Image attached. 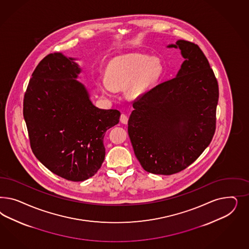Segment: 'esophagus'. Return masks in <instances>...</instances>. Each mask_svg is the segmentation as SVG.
<instances>
[{
    "label": "esophagus",
    "instance_id": "34e87169",
    "mask_svg": "<svg viewBox=\"0 0 249 249\" xmlns=\"http://www.w3.org/2000/svg\"><path fill=\"white\" fill-rule=\"evenodd\" d=\"M120 120H121V123L127 124V123H128V117L126 114H121V119H120Z\"/></svg>",
    "mask_w": 249,
    "mask_h": 249
}]
</instances>
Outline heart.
<instances>
[{
    "instance_id": "obj_1",
    "label": "heart",
    "mask_w": 249,
    "mask_h": 249,
    "mask_svg": "<svg viewBox=\"0 0 249 249\" xmlns=\"http://www.w3.org/2000/svg\"><path fill=\"white\" fill-rule=\"evenodd\" d=\"M158 59H150L141 53H128L114 57L107 65V76L97 78V85L107 96H114L118 89L127 88L130 98H137L154 83L161 74Z\"/></svg>"
}]
</instances>
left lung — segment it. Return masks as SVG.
Instances as JSON below:
<instances>
[{"mask_svg": "<svg viewBox=\"0 0 249 249\" xmlns=\"http://www.w3.org/2000/svg\"><path fill=\"white\" fill-rule=\"evenodd\" d=\"M185 60L177 75L133 101L128 133L145 171L178 174L212 142L216 127L219 89L210 64L198 45L178 40Z\"/></svg>", "mask_w": 249, "mask_h": 249, "instance_id": "1", "label": "left lung"}]
</instances>
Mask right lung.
Here are the masks:
<instances>
[{"label": "right lung", "instance_id": "add662e5", "mask_svg": "<svg viewBox=\"0 0 249 249\" xmlns=\"http://www.w3.org/2000/svg\"><path fill=\"white\" fill-rule=\"evenodd\" d=\"M80 68L73 58L49 53L32 74L23 98V118L31 149L53 174L82 181L97 174L105 158L103 139L121 112L92 104L75 78Z\"/></svg>", "mask_w": 249, "mask_h": 249}]
</instances>
